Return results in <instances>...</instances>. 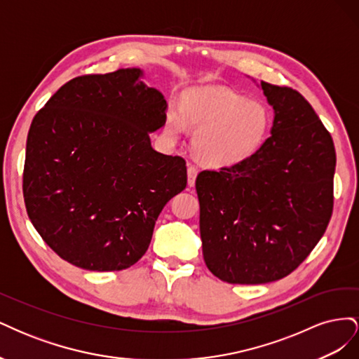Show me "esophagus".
<instances>
[{
	"label": "esophagus",
	"mask_w": 359,
	"mask_h": 359,
	"mask_svg": "<svg viewBox=\"0 0 359 359\" xmlns=\"http://www.w3.org/2000/svg\"><path fill=\"white\" fill-rule=\"evenodd\" d=\"M196 177H198V169L190 165L187 168V181H189V186L190 187L194 186V182H196Z\"/></svg>",
	"instance_id": "obj_1"
}]
</instances>
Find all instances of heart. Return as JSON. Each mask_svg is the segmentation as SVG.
<instances>
[{
    "label": "heart",
    "mask_w": 359,
    "mask_h": 359,
    "mask_svg": "<svg viewBox=\"0 0 359 359\" xmlns=\"http://www.w3.org/2000/svg\"><path fill=\"white\" fill-rule=\"evenodd\" d=\"M271 112L260 102L219 85H205L182 95L181 109L170 106L165 132L180 136L186 124L198 126L191 137L194 154L206 165L233 166L256 154L268 139Z\"/></svg>",
    "instance_id": "heart-1"
}]
</instances>
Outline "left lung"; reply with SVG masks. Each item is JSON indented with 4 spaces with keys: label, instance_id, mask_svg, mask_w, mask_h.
I'll use <instances>...</instances> for the list:
<instances>
[{
    "label": "left lung",
    "instance_id": "left-lung-1",
    "mask_svg": "<svg viewBox=\"0 0 359 359\" xmlns=\"http://www.w3.org/2000/svg\"><path fill=\"white\" fill-rule=\"evenodd\" d=\"M257 86L274 111L271 136L250 158L196 178L205 264L232 285L289 276L319 243L334 203L328 130L298 91Z\"/></svg>",
    "mask_w": 359,
    "mask_h": 359
}]
</instances>
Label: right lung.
<instances>
[{"label":"right lung","instance_id":"1","mask_svg":"<svg viewBox=\"0 0 359 359\" xmlns=\"http://www.w3.org/2000/svg\"><path fill=\"white\" fill-rule=\"evenodd\" d=\"M168 102L144 70L74 78L37 112L27 137L24 199L60 257L121 271L145 255L158 214L187 186L181 157L151 147Z\"/></svg>","mask_w":359,"mask_h":359}]
</instances>
